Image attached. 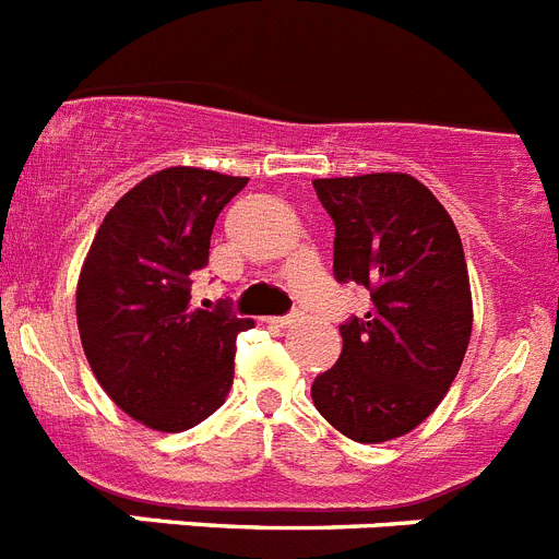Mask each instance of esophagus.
Listing matches in <instances>:
<instances>
[{
  "mask_svg": "<svg viewBox=\"0 0 559 559\" xmlns=\"http://www.w3.org/2000/svg\"><path fill=\"white\" fill-rule=\"evenodd\" d=\"M270 323L278 325V329H289V325L298 323V314H284V317H270Z\"/></svg>",
  "mask_w": 559,
  "mask_h": 559,
  "instance_id": "34e87169",
  "label": "esophagus"
}]
</instances>
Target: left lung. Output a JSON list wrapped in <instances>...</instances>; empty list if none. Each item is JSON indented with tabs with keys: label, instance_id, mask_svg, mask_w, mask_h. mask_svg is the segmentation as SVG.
Returning a JSON list of instances; mask_svg holds the SVG:
<instances>
[{
	"label": "left lung",
	"instance_id": "1",
	"mask_svg": "<svg viewBox=\"0 0 559 559\" xmlns=\"http://www.w3.org/2000/svg\"><path fill=\"white\" fill-rule=\"evenodd\" d=\"M314 192L336 228V281L370 289V309L340 325V361L311 399L350 440H395L440 406L465 359L474 304L462 239L412 175L317 178Z\"/></svg>",
	"mask_w": 559,
	"mask_h": 559
}]
</instances>
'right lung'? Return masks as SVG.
<instances>
[{
	"label": "right lung",
	"mask_w": 559,
	"mask_h": 559,
	"mask_svg": "<svg viewBox=\"0 0 559 559\" xmlns=\"http://www.w3.org/2000/svg\"><path fill=\"white\" fill-rule=\"evenodd\" d=\"M248 178L169 167L105 214L78 278L85 359L108 399L155 431H186L225 404L236 334L253 320L192 306L219 211Z\"/></svg>",
	"instance_id": "right-lung-1"
}]
</instances>
